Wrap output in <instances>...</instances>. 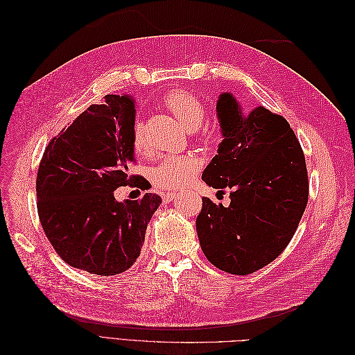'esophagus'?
I'll return each instance as SVG.
<instances>
[{
  "label": "esophagus",
  "mask_w": 355,
  "mask_h": 355,
  "mask_svg": "<svg viewBox=\"0 0 355 355\" xmlns=\"http://www.w3.org/2000/svg\"><path fill=\"white\" fill-rule=\"evenodd\" d=\"M175 196H176V192H166V194L163 196V198H164V201H170Z\"/></svg>",
  "instance_id": "34e87169"
}]
</instances>
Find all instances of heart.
I'll use <instances>...</instances> for the list:
<instances>
[{"label":"heart","instance_id":"1","mask_svg":"<svg viewBox=\"0 0 355 355\" xmlns=\"http://www.w3.org/2000/svg\"><path fill=\"white\" fill-rule=\"evenodd\" d=\"M166 108L176 116V120L185 125L188 130H197L202 124L206 110L194 94L180 90L170 93L164 99ZM132 144L136 153L145 149V136L142 123H136L133 127ZM201 163L194 155H171L164 158L153 168L151 179L157 187L166 189H178L196 176Z\"/></svg>","mask_w":355,"mask_h":355}]
</instances>
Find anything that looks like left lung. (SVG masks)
<instances>
[{"mask_svg": "<svg viewBox=\"0 0 355 355\" xmlns=\"http://www.w3.org/2000/svg\"><path fill=\"white\" fill-rule=\"evenodd\" d=\"M222 142L202 171L214 189H231L228 207L202 198L196 220L201 250L219 270L252 274L280 256L308 201L302 148L282 115L253 111L220 93L216 102Z\"/></svg>", "mask_w": 355, "mask_h": 355, "instance_id": "1", "label": "left lung"}]
</instances>
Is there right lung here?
<instances>
[{
	"label": "right lung",
	"mask_w": 355,
	"mask_h": 355,
	"mask_svg": "<svg viewBox=\"0 0 355 355\" xmlns=\"http://www.w3.org/2000/svg\"><path fill=\"white\" fill-rule=\"evenodd\" d=\"M136 102L106 94L51 139L38 167V216L49 241L68 265L96 275L127 271L141 254L148 222L161 197L118 201L132 185ZM139 184V179H136Z\"/></svg>",
	"instance_id": "obj_1"
}]
</instances>
